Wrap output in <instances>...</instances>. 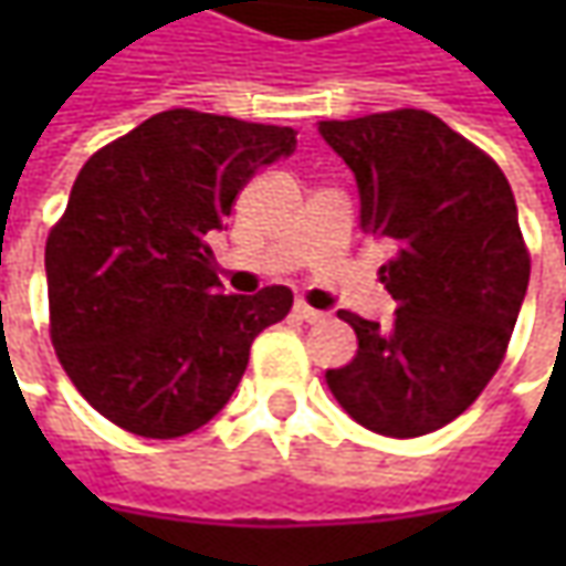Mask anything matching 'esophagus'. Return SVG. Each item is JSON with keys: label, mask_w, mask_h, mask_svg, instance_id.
<instances>
[{"label": "esophagus", "mask_w": 566, "mask_h": 566, "mask_svg": "<svg viewBox=\"0 0 566 566\" xmlns=\"http://www.w3.org/2000/svg\"><path fill=\"white\" fill-rule=\"evenodd\" d=\"M295 315L302 317V321H308V324H317V321H324V312H317V308H312L308 302H295Z\"/></svg>", "instance_id": "1"}]
</instances>
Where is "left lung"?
<instances>
[{
  "label": "left lung",
  "instance_id": "left-lung-1",
  "mask_svg": "<svg viewBox=\"0 0 566 566\" xmlns=\"http://www.w3.org/2000/svg\"><path fill=\"white\" fill-rule=\"evenodd\" d=\"M356 172L359 227L394 242L380 283L390 324L337 312L356 359L324 378L375 434L419 438L463 416L501 368L523 295L530 249L501 166L424 109L321 122Z\"/></svg>",
  "mask_w": 566,
  "mask_h": 566
}]
</instances>
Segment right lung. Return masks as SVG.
Instances as JSON below:
<instances>
[{
  "mask_svg": "<svg viewBox=\"0 0 566 566\" xmlns=\"http://www.w3.org/2000/svg\"><path fill=\"white\" fill-rule=\"evenodd\" d=\"M295 132L166 109L81 166L46 239L50 339L77 394L142 438H182L232 397L293 293L223 295L207 235Z\"/></svg>",
  "mask_w": 566,
  "mask_h": 566,
  "instance_id": "1",
  "label": "right lung"
}]
</instances>
